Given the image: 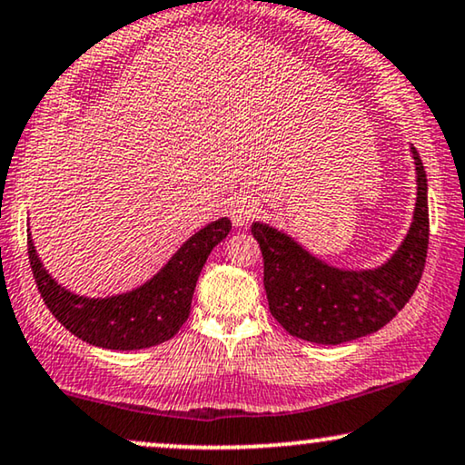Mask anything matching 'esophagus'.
I'll list each match as a JSON object with an SVG mask.
<instances>
[{
    "mask_svg": "<svg viewBox=\"0 0 465 465\" xmlns=\"http://www.w3.org/2000/svg\"><path fill=\"white\" fill-rule=\"evenodd\" d=\"M256 215H258V201L254 196L243 194V196H237L231 203V220L237 228L247 226L256 218Z\"/></svg>",
    "mask_w": 465,
    "mask_h": 465,
    "instance_id": "esophagus-1",
    "label": "esophagus"
}]
</instances>
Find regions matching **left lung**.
Here are the masks:
<instances>
[{
    "instance_id": "obj_1",
    "label": "left lung",
    "mask_w": 465,
    "mask_h": 465,
    "mask_svg": "<svg viewBox=\"0 0 465 465\" xmlns=\"http://www.w3.org/2000/svg\"><path fill=\"white\" fill-rule=\"evenodd\" d=\"M412 224L395 254L376 269H340L299 245L291 234L254 222L252 234L264 261V291L277 322L299 340L337 346L376 333L403 310L425 269L430 243L427 174L417 149Z\"/></svg>"
}]
</instances>
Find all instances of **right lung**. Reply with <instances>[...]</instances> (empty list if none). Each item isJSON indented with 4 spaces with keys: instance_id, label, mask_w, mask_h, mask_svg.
Masks as SVG:
<instances>
[{
    "instance_id": "add662e5",
    "label": "right lung",
    "mask_w": 465,
    "mask_h": 465,
    "mask_svg": "<svg viewBox=\"0 0 465 465\" xmlns=\"http://www.w3.org/2000/svg\"><path fill=\"white\" fill-rule=\"evenodd\" d=\"M231 228L228 218L211 222L192 234L152 280L104 299L83 297L57 284L40 262L32 234H27V254L42 299L70 333L106 351H143L171 340L188 321L198 275Z\"/></svg>"
}]
</instances>
